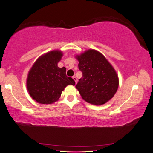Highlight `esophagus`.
<instances>
[{
    "label": "esophagus",
    "instance_id": "34e87169",
    "mask_svg": "<svg viewBox=\"0 0 153 153\" xmlns=\"http://www.w3.org/2000/svg\"><path fill=\"white\" fill-rule=\"evenodd\" d=\"M73 79H74L75 82H76V83H77V79L76 78V77H75V76H74V77H73Z\"/></svg>",
    "mask_w": 153,
    "mask_h": 153
}]
</instances>
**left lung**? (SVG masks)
I'll list each match as a JSON object with an SVG mask.
<instances>
[{"label": "left lung", "instance_id": "1", "mask_svg": "<svg viewBox=\"0 0 153 153\" xmlns=\"http://www.w3.org/2000/svg\"><path fill=\"white\" fill-rule=\"evenodd\" d=\"M78 67L82 73L76 87L88 103L102 105L111 100L119 86L115 69L103 55L89 49L77 56Z\"/></svg>", "mask_w": 153, "mask_h": 153}]
</instances>
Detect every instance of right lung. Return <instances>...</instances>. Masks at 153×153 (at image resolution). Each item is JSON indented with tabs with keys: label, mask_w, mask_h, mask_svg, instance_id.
<instances>
[{
	"label": "right lung",
	"mask_w": 153,
	"mask_h": 153,
	"mask_svg": "<svg viewBox=\"0 0 153 153\" xmlns=\"http://www.w3.org/2000/svg\"><path fill=\"white\" fill-rule=\"evenodd\" d=\"M62 56L60 51H50L38 58L29 71L27 90L38 103H53L60 98L66 86L76 84L71 77L67 76L65 67H58Z\"/></svg>",
	"instance_id": "add662e5"
}]
</instances>
